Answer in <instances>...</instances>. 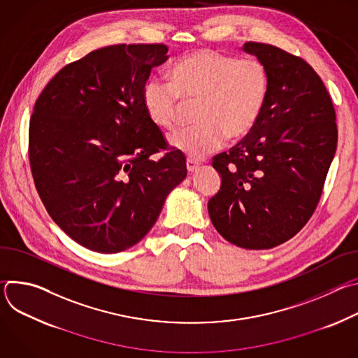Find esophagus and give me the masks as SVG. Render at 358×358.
<instances>
[{"mask_svg": "<svg viewBox=\"0 0 358 358\" xmlns=\"http://www.w3.org/2000/svg\"><path fill=\"white\" fill-rule=\"evenodd\" d=\"M198 169V163L194 160H187V170L188 173H194Z\"/></svg>", "mask_w": 358, "mask_h": 358, "instance_id": "34e87169", "label": "esophagus"}]
</instances>
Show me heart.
Wrapping results in <instances>:
<instances>
[{
	"label": "heart",
	"instance_id": "obj_1",
	"mask_svg": "<svg viewBox=\"0 0 358 358\" xmlns=\"http://www.w3.org/2000/svg\"><path fill=\"white\" fill-rule=\"evenodd\" d=\"M171 80L150 78L143 87V106L150 122L170 130L177 120L180 97L201 99L198 126L176 130L169 144L191 160L220 150L229 138L239 140L257 126L268 97L269 75L258 59H238L213 49L180 58Z\"/></svg>",
	"mask_w": 358,
	"mask_h": 358
}]
</instances>
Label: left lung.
I'll return each instance as SVG.
<instances>
[{"label":"left lung","instance_id":"1","mask_svg":"<svg viewBox=\"0 0 358 358\" xmlns=\"http://www.w3.org/2000/svg\"><path fill=\"white\" fill-rule=\"evenodd\" d=\"M242 50L268 71L269 90L253 130L214 157L221 188L208 201L215 229L245 249H271L312 217L337 148L327 89L301 58L258 42Z\"/></svg>","mask_w":358,"mask_h":358}]
</instances>
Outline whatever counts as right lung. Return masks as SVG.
I'll return each mask as SVG.
<instances>
[{"mask_svg": "<svg viewBox=\"0 0 358 358\" xmlns=\"http://www.w3.org/2000/svg\"><path fill=\"white\" fill-rule=\"evenodd\" d=\"M163 43L112 45L66 65L39 94L29 122V163L55 224L79 245L117 253L156 224L167 195L187 177L147 117L143 87L169 59Z\"/></svg>", "mask_w": 358, "mask_h": 358, "instance_id": "add662e5", "label": "right lung"}]
</instances>
